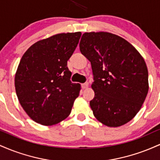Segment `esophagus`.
<instances>
[{"mask_svg": "<svg viewBox=\"0 0 160 160\" xmlns=\"http://www.w3.org/2000/svg\"><path fill=\"white\" fill-rule=\"evenodd\" d=\"M88 86H89V83H88V82H85V83H82L81 84L82 89H86Z\"/></svg>", "mask_w": 160, "mask_h": 160, "instance_id": "esophagus-1", "label": "esophagus"}]
</instances>
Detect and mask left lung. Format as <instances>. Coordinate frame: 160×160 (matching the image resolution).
I'll return each instance as SVG.
<instances>
[{
	"label": "left lung",
	"mask_w": 160,
	"mask_h": 160,
	"mask_svg": "<svg viewBox=\"0 0 160 160\" xmlns=\"http://www.w3.org/2000/svg\"><path fill=\"white\" fill-rule=\"evenodd\" d=\"M80 50L91 62L95 97L90 107L95 118L109 127L132 120L148 89V71L143 57L121 37L109 32H86Z\"/></svg>",
	"instance_id": "1"
}]
</instances>
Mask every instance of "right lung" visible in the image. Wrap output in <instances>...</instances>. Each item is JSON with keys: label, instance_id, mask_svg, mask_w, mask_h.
<instances>
[{"label": "right lung", "instance_id": "add662e5", "mask_svg": "<svg viewBox=\"0 0 160 160\" xmlns=\"http://www.w3.org/2000/svg\"><path fill=\"white\" fill-rule=\"evenodd\" d=\"M81 34L62 33L39 40L22 57L15 76L16 92L24 111L34 122L52 126L71 113L80 84L71 82L67 62Z\"/></svg>", "mask_w": 160, "mask_h": 160}]
</instances>
